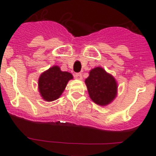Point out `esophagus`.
Masks as SVG:
<instances>
[{"instance_id": "obj_1", "label": "esophagus", "mask_w": 156, "mask_h": 156, "mask_svg": "<svg viewBox=\"0 0 156 156\" xmlns=\"http://www.w3.org/2000/svg\"><path fill=\"white\" fill-rule=\"evenodd\" d=\"M74 77L77 80H82V74L80 73H78L74 74Z\"/></svg>"}]
</instances>
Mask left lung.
Wrapping results in <instances>:
<instances>
[{"label":"left lung","mask_w":156,"mask_h":156,"mask_svg":"<svg viewBox=\"0 0 156 156\" xmlns=\"http://www.w3.org/2000/svg\"><path fill=\"white\" fill-rule=\"evenodd\" d=\"M85 83L91 100L99 105L109 104L116 96L115 80L101 67L93 69L90 72Z\"/></svg>","instance_id":"left-lung-1"}]
</instances>
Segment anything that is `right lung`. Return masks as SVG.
Returning a JSON list of instances; mask_svg holds the SVG:
<instances>
[{
    "mask_svg": "<svg viewBox=\"0 0 156 156\" xmlns=\"http://www.w3.org/2000/svg\"><path fill=\"white\" fill-rule=\"evenodd\" d=\"M71 79H73V75L68 72L61 71L58 66H53L43 73L38 81L42 98L48 101L58 99L64 91L68 81Z\"/></svg>",
    "mask_w": 156,
    "mask_h": 156,
    "instance_id": "right-lung-1",
    "label": "right lung"
}]
</instances>
